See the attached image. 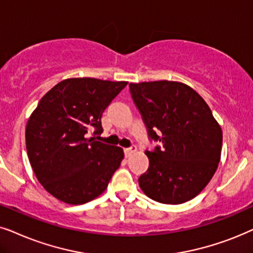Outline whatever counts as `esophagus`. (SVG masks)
Returning a JSON list of instances; mask_svg holds the SVG:
<instances>
[{
	"label": "esophagus",
	"instance_id": "esophagus-1",
	"mask_svg": "<svg viewBox=\"0 0 253 253\" xmlns=\"http://www.w3.org/2000/svg\"><path fill=\"white\" fill-rule=\"evenodd\" d=\"M125 156L126 157H129L130 155H132L133 153H135L136 151V146H130L129 148H125Z\"/></svg>",
	"mask_w": 253,
	"mask_h": 253
}]
</instances>
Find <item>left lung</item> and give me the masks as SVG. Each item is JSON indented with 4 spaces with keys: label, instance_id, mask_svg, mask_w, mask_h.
<instances>
[{
    "label": "left lung",
    "instance_id": "obj_1",
    "mask_svg": "<svg viewBox=\"0 0 253 253\" xmlns=\"http://www.w3.org/2000/svg\"><path fill=\"white\" fill-rule=\"evenodd\" d=\"M129 92L150 140L149 168L139 178L144 194L157 203L193 199L210 183L221 158L222 129L199 93L173 81L130 83Z\"/></svg>",
    "mask_w": 253,
    "mask_h": 253
}]
</instances>
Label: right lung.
<instances>
[{
  "label": "right lung",
  "instance_id": "add662e5",
  "mask_svg": "<svg viewBox=\"0 0 253 253\" xmlns=\"http://www.w3.org/2000/svg\"><path fill=\"white\" fill-rule=\"evenodd\" d=\"M126 85L124 81L68 79L40 99L26 124V150L37 179L56 199L82 205L106 190L124 150L86 134H102V114Z\"/></svg>",
  "mask_w": 253,
  "mask_h": 253
}]
</instances>
